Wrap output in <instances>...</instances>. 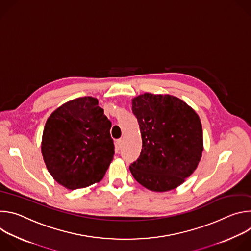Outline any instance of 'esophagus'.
I'll use <instances>...</instances> for the list:
<instances>
[{
  "mask_svg": "<svg viewBox=\"0 0 251 251\" xmlns=\"http://www.w3.org/2000/svg\"><path fill=\"white\" fill-rule=\"evenodd\" d=\"M122 143H123V140H122V139H118V140H116V147H117V149H118V150H119V149H121Z\"/></svg>",
  "mask_w": 251,
  "mask_h": 251,
  "instance_id": "obj_1",
  "label": "esophagus"
}]
</instances>
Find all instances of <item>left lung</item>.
<instances>
[{"label": "left lung", "mask_w": 251, "mask_h": 251, "mask_svg": "<svg viewBox=\"0 0 251 251\" xmlns=\"http://www.w3.org/2000/svg\"><path fill=\"white\" fill-rule=\"evenodd\" d=\"M142 151L130 172L153 192H168L182 185L197 169L203 150L199 115L180 98L141 94L132 100Z\"/></svg>", "instance_id": "left-lung-1"}]
</instances>
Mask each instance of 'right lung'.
<instances>
[{"instance_id": "right-lung-1", "label": "right lung", "mask_w": 251, "mask_h": 251, "mask_svg": "<svg viewBox=\"0 0 251 251\" xmlns=\"http://www.w3.org/2000/svg\"><path fill=\"white\" fill-rule=\"evenodd\" d=\"M111 122L91 96L70 100L48 118L42 154L54 180L68 190L100 182L114 155Z\"/></svg>"}]
</instances>
